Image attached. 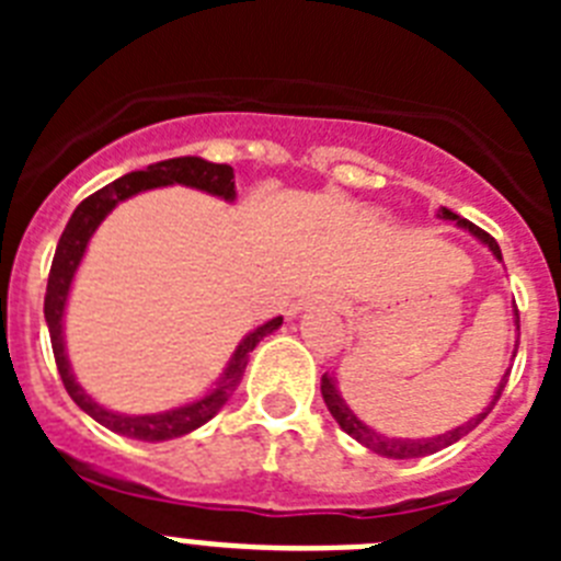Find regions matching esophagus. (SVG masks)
<instances>
[{
    "label": "esophagus",
    "instance_id": "34e87169",
    "mask_svg": "<svg viewBox=\"0 0 561 561\" xmlns=\"http://www.w3.org/2000/svg\"><path fill=\"white\" fill-rule=\"evenodd\" d=\"M306 306H311V304H306ZM300 309H304V306H300Z\"/></svg>",
    "mask_w": 561,
    "mask_h": 561
}]
</instances>
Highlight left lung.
Returning a JSON list of instances; mask_svg holds the SVG:
<instances>
[{
    "label": "left lung",
    "instance_id": "1",
    "mask_svg": "<svg viewBox=\"0 0 561 561\" xmlns=\"http://www.w3.org/2000/svg\"><path fill=\"white\" fill-rule=\"evenodd\" d=\"M440 216H444V219H449V221H458L460 227H466V230L472 232V236H478L480 241H483V244L489 247V250H492L494 255L500 257V261H503V252H500V244H497V241H494L492 236H489V232L480 230V227H474L472 221H466V219H460V216H455V213L447 210V207L440 210ZM514 323H517V331H519V311L517 309H514ZM517 345H519V336H517ZM514 354H517V351H514ZM503 388H505V381H500V388H497V393H494L492 404H489V408H485L480 415H474V419H469V421H466V424H460V427L449 430V433L438 435V438L410 440V438H388V435H379V433H376V430H370L368 424H362V421L356 419L354 413H351L348 404L342 401V396L336 393L334 376L323 374V381H320V390H323L325 408L331 410V415H334L336 424H340V427L345 430V433H348L351 438L359 440L362 447H368L370 453L385 455V458H396V460L424 458V455H433V453H438V449H444V447H449V444H455V440H460L466 433H472V430L478 427L480 421H483L485 415L492 413V408H494V404H497V399H500V393H503Z\"/></svg>",
    "mask_w": 561,
    "mask_h": 561
}]
</instances>
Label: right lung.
Instances as JSON below:
<instances>
[{"label": "right lung", "instance_id": "right-lung-1", "mask_svg": "<svg viewBox=\"0 0 561 561\" xmlns=\"http://www.w3.org/2000/svg\"><path fill=\"white\" fill-rule=\"evenodd\" d=\"M236 176H232L230 165H219V162H207L202 157H176V160H162L157 165H148L146 171H131L121 180H114L112 185L101 187L92 196L81 202L72 213V219L64 227L61 238H58L56 257H53V266H49L47 277V295H44V317H47V329H49V342H53V356H56L58 374H61L64 388L72 396L78 408L83 413H89L98 424H103L106 430L117 435H128V438L137 440H171L180 438V435L193 433L199 430L202 424L213 419L227 404L232 393H236L238 381L247 370V359H250V351L255 348L257 342L264 340L266 334L284 323V317H275L270 323H264L261 329H255L252 334L244 336V342L238 345L236 354H232L230 365H227L225 376L219 379V385L210 390L207 396H202L199 401H193L187 408L180 410H168V413L157 415H121V413H108L106 408L95 404L83 393V388L76 381L72 370H69L67 354H64V331H61V317L64 306H67L69 284H72V275H76L78 264H81L83 250L89 244V236L95 232V227L106 219V213L112 210L117 202L128 199L134 193L148 191V187H160V185H191L199 187V191L216 193L221 199L232 202L236 199Z\"/></svg>", "mask_w": 561, "mask_h": 561}]
</instances>
